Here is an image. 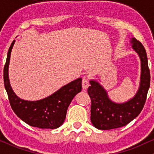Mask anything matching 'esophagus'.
I'll return each mask as SVG.
<instances>
[{
    "label": "esophagus",
    "instance_id": "34e87169",
    "mask_svg": "<svg viewBox=\"0 0 154 154\" xmlns=\"http://www.w3.org/2000/svg\"><path fill=\"white\" fill-rule=\"evenodd\" d=\"M82 88L83 90H85L89 87L90 84L89 82H88V79H87V77H84L82 78Z\"/></svg>",
    "mask_w": 154,
    "mask_h": 154
}]
</instances>
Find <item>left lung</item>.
<instances>
[{"label": "left lung", "mask_w": 154, "mask_h": 154, "mask_svg": "<svg viewBox=\"0 0 154 154\" xmlns=\"http://www.w3.org/2000/svg\"><path fill=\"white\" fill-rule=\"evenodd\" d=\"M132 48L140 59L141 72L139 88L135 95L124 103H116L97 80L91 79L88 93L91 99V119L98 130H111L125 126L139 115L145 105L150 87V70L146 51L140 42L130 39Z\"/></svg>", "instance_id": "1"}]
</instances>
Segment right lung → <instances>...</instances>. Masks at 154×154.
<instances>
[{
  "instance_id": "right-lung-1",
  "label": "right lung",
  "mask_w": 154,
  "mask_h": 154,
  "mask_svg": "<svg viewBox=\"0 0 154 154\" xmlns=\"http://www.w3.org/2000/svg\"><path fill=\"white\" fill-rule=\"evenodd\" d=\"M15 40L7 54L3 70L4 85L11 106L18 117L32 127L41 129L59 128L66 118L67 109L74 97L82 91V78L65 85L46 98L38 100H26L19 98L11 86L8 77L10 57Z\"/></svg>"
}]
</instances>
